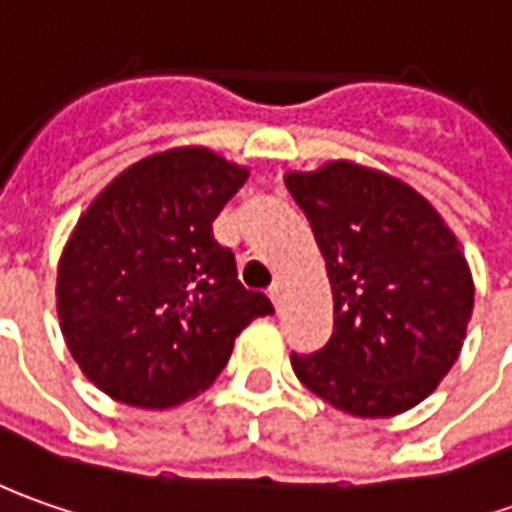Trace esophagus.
<instances>
[{"label": "esophagus", "instance_id": "34e87169", "mask_svg": "<svg viewBox=\"0 0 512 512\" xmlns=\"http://www.w3.org/2000/svg\"><path fill=\"white\" fill-rule=\"evenodd\" d=\"M269 297H272V303L280 309V303H283V283L280 280H274L272 289H269Z\"/></svg>", "mask_w": 512, "mask_h": 512}]
</instances>
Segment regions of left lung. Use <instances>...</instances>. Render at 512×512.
<instances>
[{
	"instance_id": "obj_1",
	"label": "left lung",
	"mask_w": 512,
	"mask_h": 512,
	"mask_svg": "<svg viewBox=\"0 0 512 512\" xmlns=\"http://www.w3.org/2000/svg\"><path fill=\"white\" fill-rule=\"evenodd\" d=\"M326 257L334 334L291 354L297 379L351 416L419 405L462 351L473 280L445 221L397 178L331 161L286 175Z\"/></svg>"
}]
</instances>
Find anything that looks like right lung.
Here are the masks:
<instances>
[{
  "label": "right lung",
  "mask_w": 512,
  "mask_h": 512,
  "mask_svg": "<svg viewBox=\"0 0 512 512\" xmlns=\"http://www.w3.org/2000/svg\"><path fill=\"white\" fill-rule=\"evenodd\" d=\"M249 169L203 147L124 169L84 212L56 283L62 334L84 377L135 408H172L209 388L272 300L246 291L212 221Z\"/></svg>",
  "instance_id": "1"
}]
</instances>
